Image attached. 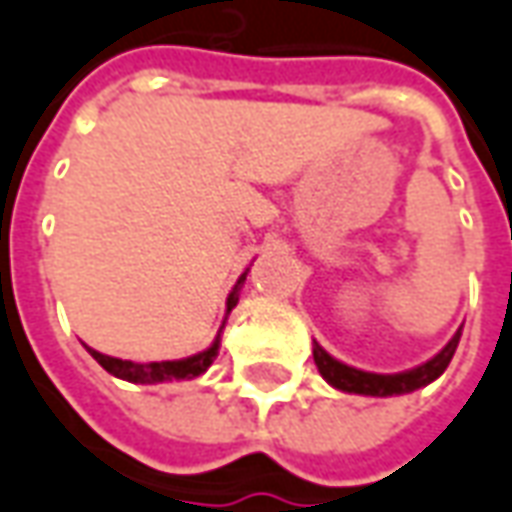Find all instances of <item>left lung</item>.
<instances>
[{"label":"left lung","instance_id":"1","mask_svg":"<svg viewBox=\"0 0 512 512\" xmlns=\"http://www.w3.org/2000/svg\"><path fill=\"white\" fill-rule=\"evenodd\" d=\"M459 337H462V328L453 334L450 340L433 360H428L425 365H419L414 371H402V374H368V371H360V368H351L345 362L334 360L331 354H326L320 345L314 343V362L320 368V374L326 379L328 385L340 388L345 394H365V397H394V394H411L416 388L428 385L436 377L445 374V368L453 360L456 354V345H459Z\"/></svg>","mask_w":512,"mask_h":512}]
</instances>
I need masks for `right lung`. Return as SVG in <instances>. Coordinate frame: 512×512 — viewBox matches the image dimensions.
<instances>
[{"label":"right lung","instance_id":"right-lung-1","mask_svg":"<svg viewBox=\"0 0 512 512\" xmlns=\"http://www.w3.org/2000/svg\"><path fill=\"white\" fill-rule=\"evenodd\" d=\"M243 280H246V272L240 274L238 286H235L232 294H229V300H226V311H232L235 306H238V291ZM218 345H221V340H215V343L209 345L206 351L195 354V357H186V360H167V362L118 360V357H107V354L93 351V348H90V354H93V360H96L104 371H110L113 377L127 379V382H141V385H155V382H169V379L201 377L203 371L212 365V360L218 357Z\"/></svg>","mask_w":512,"mask_h":512}]
</instances>
